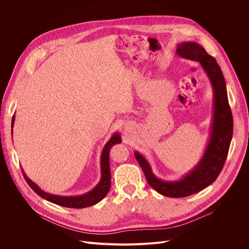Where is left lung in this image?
<instances>
[{"label":"left lung","instance_id":"1","mask_svg":"<svg viewBox=\"0 0 249 249\" xmlns=\"http://www.w3.org/2000/svg\"><path fill=\"white\" fill-rule=\"evenodd\" d=\"M176 54L181 58L199 62L212 84L214 91V116L208 146L196 166L182 179L177 181L159 179L143 156L135 152V158L143 169L150 186L163 196L181 198L201 191L217 179L228 157L232 138L233 123L225 78L216 59L210 56L196 42L178 44Z\"/></svg>","mask_w":249,"mask_h":249}]
</instances>
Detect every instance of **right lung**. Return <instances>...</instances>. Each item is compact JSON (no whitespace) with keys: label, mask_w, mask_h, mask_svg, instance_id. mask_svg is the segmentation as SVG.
<instances>
[{"label":"right lung","mask_w":249,"mask_h":249,"mask_svg":"<svg viewBox=\"0 0 249 249\" xmlns=\"http://www.w3.org/2000/svg\"><path fill=\"white\" fill-rule=\"evenodd\" d=\"M15 122V115L12 119V128L14 127ZM13 133V130H12ZM121 143V137L118 133L113 134V136L110 138V140L105 144L100 158V166H101V178L98 184L89 192L80 195V196H58V195H52L49 193L44 192L41 190L36 184H35L32 180H30L28 177L25 175L24 171L21 168L22 174L24 176V179L26 180L27 184L31 187V189L42 197L43 199L52 202L54 204L67 207V208H74V209H81V208H87L92 205L97 204L99 201H101L106 195H107L110 185H111V174H110V167H109V151L115 144Z\"/></svg>","instance_id":"right-lung-1"}]
</instances>
